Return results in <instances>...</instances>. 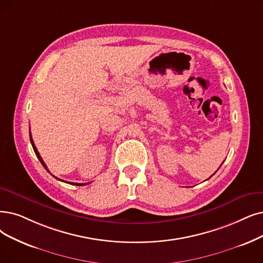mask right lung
I'll return each mask as SVG.
<instances>
[{
	"instance_id": "right-lung-1",
	"label": "right lung",
	"mask_w": 263,
	"mask_h": 263,
	"mask_svg": "<svg viewBox=\"0 0 263 263\" xmlns=\"http://www.w3.org/2000/svg\"><path fill=\"white\" fill-rule=\"evenodd\" d=\"M30 141H31V144H32V148H33V150H34V152H35V154H36V156H37V159L40 160V162H41V164L44 166V168L45 170L49 173V171H48V168H47V166H46V164L44 163V161L42 160V157H41V155H40V153L37 152V149H36V146L34 145V142H33V139H32V137H31V133H30ZM52 177H55V176H52ZM56 179H58V180H60V181H64V180H61V179H59V178H57V177H55ZM64 182H67V181H64ZM67 183H70V184H73V185H86V184H88V183H76V182H67Z\"/></svg>"
}]
</instances>
